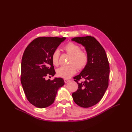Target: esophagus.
<instances>
[{
	"label": "esophagus",
	"mask_w": 132,
	"mask_h": 132,
	"mask_svg": "<svg viewBox=\"0 0 132 132\" xmlns=\"http://www.w3.org/2000/svg\"><path fill=\"white\" fill-rule=\"evenodd\" d=\"M64 81L65 84H67V83L69 82L70 81V80H68V79H64Z\"/></svg>",
	"instance_id": "1"
}]
</instances>
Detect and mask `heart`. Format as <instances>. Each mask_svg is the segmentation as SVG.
<instances>
[{
  "mask_svg": "<svg viewBox=\"0 0 132 132\" xmlns=\"http://www.w3.org/2000/svg\"><path fill=\"white\" fill-rule=\"evenodd\" d=\"M64 50L68 54L71 55L69 59L70 64H74L79 69L84 68L87 64L88 61V54L85 51H81L79 45L73 43H69L64 47ZM59 56V50H55L53 52L51 57L52 62L55 66L58 64ZM74 64H70L67 66H61L57 69V75L64 79L70 78L77 72V67Z\"/></svg>",
  "mask_w": 132,
  "mask_h": 132,
  "instance_id": "obj_1",
  "label": "heart"
}]
</instances>
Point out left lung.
<instances>
[{
	"label": "left lung",
	"mask_w": 132,
	"mask_h": 132,
	"mask_svg": "<svg viewBox=\"0 0 132 132\" xmlns=\"http://www.w3.org/2000/svg\"><path fill=\"white\" fill-rule=\"evenodd\" d=\"M84 46L88 61L81 73L74 77L78 89L72 94L77 104L82 108L96 105L102 98L109 85L110 67L105 50L94 37H74L71 39ZM80 79L84 80L78 82Z\"/></svg>",
	"instance_id": "obj_1"
}]
</instances>
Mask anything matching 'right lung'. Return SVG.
<instances>
[{"mask_svg":"<svg viewBox=\"0 0 132 132\" xmlns=\"http://www.w3.org/2000/svg\"><path fill=\"white\" fill-rule=\"evenodd\" d=\"M66 38H37L28 45L23 53L21 82L27 100L37 108H45L52 104L58 89L65 84L61 78L46 80V77L55 75L52 55Z\"/></svg>","mask_w":132,"mask_h":132,"instance_id":"1","label":"right lung"}]
</instances>
